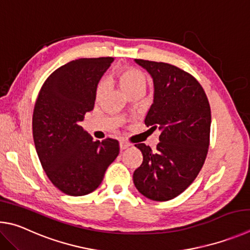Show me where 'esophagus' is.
<instances>
[{
  "mask_svg": "<svg viewBox=\"0 0 250 250\" xmlns=\"http://www.w3.org/2000/svg\"><path fill=\"white\" fill-rule=\"evenodd\" d=\"M130 146V144L128 142L124 141V139H122V141H120V148L121 150H124L126 149V148H128Z\"/></svg>",
  "mask_w": 250,
  "mask_h": 250,
  "instance_id": "esophagus-1",
  "label": "esophagus"
}]
</instances>
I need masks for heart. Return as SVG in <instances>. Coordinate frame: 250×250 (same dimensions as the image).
<instances>
[{
	"label": "heart",
	"instance_id": "b5f03b06",
	"mask_svg": "<svg viewBox=\"0 0 250 250\" xmlns=\"http://www.w3.org/2000/svg\"><path fill=\"white\" fill-rule=\"evenodd\" d=\"M118 82L128 95L135 91H145L148 85V78L145 73L136 68H126L117 73ZM105 90V82L101 80L96 85L95 96L99 99Z\"/></svg>",
	"mask_w": 250,
	"mask_h": 250
}]
</instances>
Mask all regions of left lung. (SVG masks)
<instances>
[{
	"label": "left lung",
	"instance_id": "obj_1",
	"mask_svg": "<svg viewBox=\"0 0 250 250\" xmlns=\"http://www.w3.org/2000/svg\"><path fill=\"white\" fill-rule=\"evenodd\" d=\"M135 61L154 79V104L145 124L159 128L155 150L135 145L143 163L133 174L134 185L152 201H169L181 194L198 177L209 146L211 107L202 85L176 65L144 59Z\"/></svg>",
	"mask_w": 250,
	"mask_h": 250
}]
</instances>
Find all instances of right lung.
<instances>
[{
    "label": "right lung",
    "instance_id": "1",
    "mask_svg": "<svg viewBox=\"0 0 250 250\" xmlns=\"http://www.w3.org/2000/svg\"><path fill=\"white\" fill-rule=\"evenodd\" d=\"M112 57L80 58L61 65L43 82L33 113V137L39 161L56 188L81 196L102 183L120 152L116 139L93 141L80 126L94 107L101 77Z\"/></svg>",
    "mask_w": 250,
    "mask_h": 250
}]
</instances>
